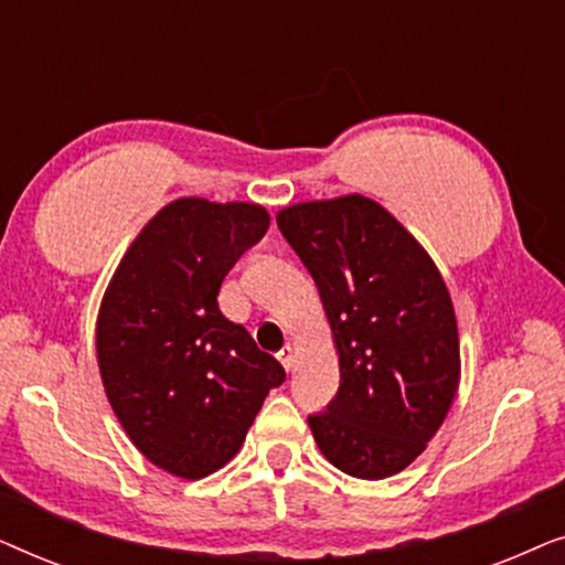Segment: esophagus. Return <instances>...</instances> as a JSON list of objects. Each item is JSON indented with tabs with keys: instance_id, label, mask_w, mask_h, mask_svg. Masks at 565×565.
Masks as SVG:
<instances>
[{
	"instance_id": "obj_1",
	"label": "esophagus",
	"mask_w": 565,
	"mask_h": 565,
	"mask_svg": "<svg viewBox=\"0 0 565 565\" xmlns=\"http://www.w3.org/2000/svg\"><path fill=\"white\" fill-rule=\"evenodd\" d=\"M277 360H280V365L290 373V370L296 367V350H292V347H282V350L277 352Z\"/></svg>"
}]
</instances>
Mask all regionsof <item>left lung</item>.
Instances as JSON below:
<instances>
[{
	"label": "left lung",
	"mask_w": 565,
	"mask_h": 565,
	"mask_svg": "<svg viewBox=\"0 0 565 565\" xmlns=\"http://www.w3.org/2000/svg\"><path fill=\"white\" fill-rule=\"evenodd\" d=\"M277 226L319 288L339 354L337 398L308 416L316 445L347 476H396L458 393L450 290L404 223L360 192L282 207Z\"/></svg>",
	"instance_id": "left-lung-1"
}]
</instances>
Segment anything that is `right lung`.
I'll return each instance as SVG.
<instances>
[{
	"label": "right lung",
	"instance_id": "1",
	"mask_svg": "<svg viewBox=\"0 0 565 565\" xmlns=\"http://www.w3.org/2000/svg\"><path fill=\"white\" fill-rule=\"evenodd\" d=\"M267 226L257 203L172 200L122 254L99 303L107 401L138 452L184 481L226 466L285 381L218 308L223 277Z\"/></svg>",
	"mask_w": 565,
	"mask_h": 565
}]
</instances>
